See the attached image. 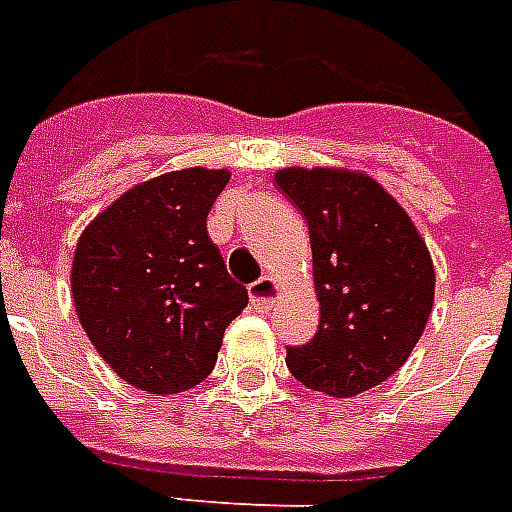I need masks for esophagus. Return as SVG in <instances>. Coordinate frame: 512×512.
<instances>
[{"label": "esophagus", "instance_id": "34e87169", "mask_svg": "<svg viewBox=\"0 0 512 512\" xmlns=\"http://www.w3.org/2000/svg\"><path fill=\"white\" fill-rule=\"evenodd\" d=\"M283 294V288H280L278 278H272V275H264L261 280H256L251 286V305L261 313H267L275 302L280 299Z\"/></svg>", "mask_w": 512, "mask_h": 512}]
</instances>
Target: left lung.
<instances>
[{"mask_svg":"<svg viewBox=\"0 0 512 512\" xmlns=\"http://www.w3.org/2000/svg\"><path fill=\"white\" fill-rule=\"evenodd\" d=\"M275 183L310 229L321 326L286 364L302 386L351 399L407 361L434 305V264L405 207L367 172L286 167Z\"/></svg>","mask_w":512,"mask_h":512,"instance_id":"8db88e82","label":"left lung"}]
</instances>
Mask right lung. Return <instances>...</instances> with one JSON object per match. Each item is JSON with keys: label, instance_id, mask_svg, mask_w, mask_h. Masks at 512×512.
Wrapping results in <instances>:
<instances>
[{"label": "right lung", "instance_id": "obj_1", "mask_svg": "<svg viewBox=\"0 0 512 512\" xmlns=\"http://www.w3.org/2000/svg\"><path fill=\"white\" fill-rule=\"evenodd\" d=\"M229 169L186 167L137 183L83 229L72 299L110 370L148 394H180L213 372L248 291L207 237Z\"/></svg>", "mask_w": 512, "mask_h": 512}]
</instances>
